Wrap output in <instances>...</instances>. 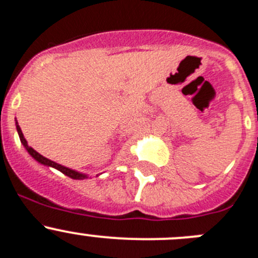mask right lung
<instances>
[{"instance_id":"1","label":"right lung","mask_w":258,"mask_h":258,"mask_svg":"<svg viewBox=\"0 0 258 258\" xmlns=\"http://www.w3.org/2000/svg\"><path fill=\"white\" fill-rule=\"evenodd\" d=\"M16 129H17V133H19V137H20V141H21V143H23V146L25 147V149L29 152V154H30L34 159H36L39 163L45 164V166H49V167L57 168L58 171H60V172L64 173V175L68 176V177L73 178V180H83V178H87V175H85V173H80V172H77V171H73V170H71V168L64 167V166H62V164L55 163V162L50 161V159L45 158V157H43L41 154H39L38 152L34 151L31 147L28 146V142H26V139L24 138V134H23V132H21L20 126L17 125V121H16Z\"/></svg>"}]
</instances>
